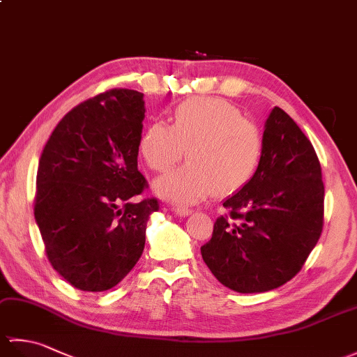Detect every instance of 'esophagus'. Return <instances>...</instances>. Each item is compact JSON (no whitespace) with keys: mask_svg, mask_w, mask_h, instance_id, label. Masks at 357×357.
Here are the masks:
<instances>
[{"mask_svg":"<svg viewBox=\"0 0 357 357\" xmlns=\"http://www.w3.org/2000/svg\"><path fill=\"white\" fill-rule=\"evenodd\" d=\"M173 213L176 216H181V218H185L188 215L193 213L192 208H187V207H173Z\"/></svg>","mask_w":357,"mask_h":357,"instance_id":"obj_1","label":"esophagus"}]
</instances>
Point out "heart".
Segmentation results:
<instances>
[{"label":"heart","instance_id":"b5f03b06","mask_svg":"<svg viewBox=\"0 0 357 357\" xmlns=\"http://www.w3.org/2000/svg\"><path fill=\"white\" fill-rule=\"evenodd\" d=\"M187 150L188 164L155 183V192L178 204H195L211 193L242 190L264 156L261 128L221 98H193L173 112V123L155 121L139 139V151L155 172H169Z\"/></svg>","mask_w":357,"mask_h":357}]
</instances>
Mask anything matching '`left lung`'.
I'll return each mask as SVG.
<instances>
[{"label": "left lung", "mask_w": 357, "mask_h": 357, "mask_svg": "<svg viewBox=\"0 0 357 357\" xmlns=\"http://www.w3.org/2000/svg\"><path fill=\"white\" fill-rule=\"evenodd\" d=\"M264 156L255 178L222 206L201 247L204 262L238 293L275 290L298 275L319 241L324 183L319 159L299 126L275 107L264 126Z\"/></svg>", "instance_id": "obj_1"}]
</instances>
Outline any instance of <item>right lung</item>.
<instances>
[{
	"label": "right lung",
	"instance_id": "add662e5",
	"mask_svg": "<svg viewBox=\"0 0 357 357\" xmlns=\"http://www.w3.org/2000/svg\"><path fill=\"white\" fill-rule=\"evenodd\" d=\"M144 93L115 89L59 121L40 158L35 221L52 267L82 291H105L139 261L156 199L138 170Z\"/></svg>",
	"mask_w": 357,
	"mask_h": 357
}]
</instances>
